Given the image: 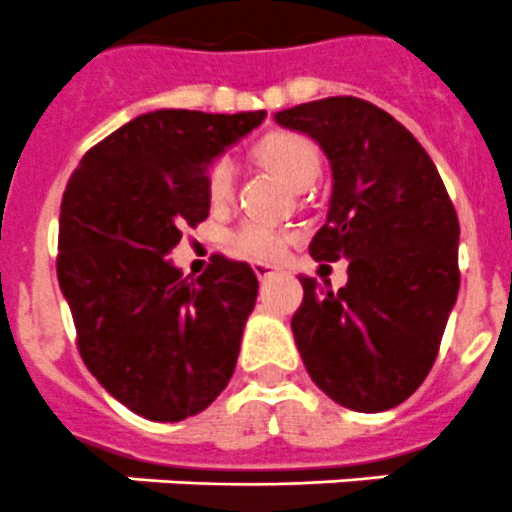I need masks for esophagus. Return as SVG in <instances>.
<instances>
[{
	"label": "esophagus",
	"instance_id": "1",
	"mask_svg": "<svg viewBox=\"0 0 512 512\" xmlns=\"http://www.w3.org/2000/svg\"><path fill=\"white\" fill-rule=\"evenodd\" d=\"M252 270H255V275L260 278V281H268V278H273V275L278 273V268H273V265H268V262H255Z\"/></svg>",
	"mask_w": 512,
	"mask_h": 512
}]
</instances>
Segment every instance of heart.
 <instances>
[{
	"label": "heart",
	"instance_id": "b5f03b06",
	"mask_svg": "<svg viewBox=\"0 0 512 512\" xmlns=\"http://www.w3.org/2000/svg\"><path fill=\"white\" fill-rule=\"evenodd\" d=\"M255 154L262 164H268L270 170L278 172L296 190L311 188L322 170L317 146L299 133H268L255 146ZM234 182H237V164L234 159L221 157L211 167L206 180L208 198L213 206H224L231 201ZM286 239V231L275 229V226L262 224V221H244L229 234V247L250 260H273L283 252Z\"/></svg>",
	"mask_w": 512,
	"mask_h": 512
}]
</instances>
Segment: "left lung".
Here are the masks:
<instances>
[{
	"instance_id": "8db88e82",
	"label": "left lung",
	"mask_w": 512,
	"mask_h": 512,
	"mask_svg": "<svg viewBox=\"0 0 512 512\" xmlns=\"http://www.w3.org/2000/svg\"><path fill=\"white\" fill-rule=\"evenodd\" d=\"M330 162L327 221L314 260H348L332 291L301 278L291 330L311 381L355 412H384L433 368L459 296V219L433 159L386 110L324 97L275 113Z\"/></svg>"
}]
</instances>
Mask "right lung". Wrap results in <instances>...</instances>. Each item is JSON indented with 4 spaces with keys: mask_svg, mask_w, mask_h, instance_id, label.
I'll return each mask as SVG.
<instances>
[{
    "mask_svg": "<svg viewBox=\"0 0 512 512\" xmlns=\"http://www.w3.org/2000/svg\"><path fill=\"white\" fill-rule=\"evenodd\" d=\"M265 110H154L82 157L59 219V286L79 353L100 386L154 422L203 412L237 368L257 275L216 255L185 278L167 260L182 226L211 211L208 167Z\"/></svg>",
    "mask_w": 512,
    "mask_h": 512,
    "instance_id": "1",
    "label": "right lung"
}]
</instances>
